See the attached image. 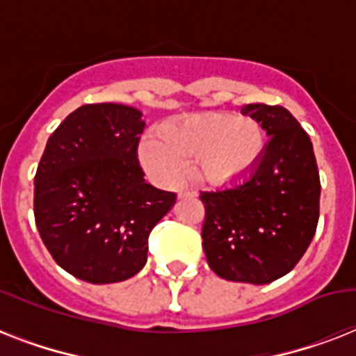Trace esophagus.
<instances>
[{
    "label": "esophagus",
    "mask_w": 356,
    "mask_h": 356,
    "mask_svg": "<svg viewBox=\"0 0 356 356\" xmlns=\"http://www.w3.org/2000/svg\"><path fill=\"white\" fill-rule=\"evenodd\" d=\"M195 192H192V190H181L179 192V197H194Z\"/></svg>",
    "instance_id": "34e87169"
}]
</instances>
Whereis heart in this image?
<instances>
[{
  "label": "heart",
  "mask_w": 356,
  "mask_h": 356,
  "mask_svg": "<svg viewBox=\"0 0 356 356\" xmlns=\"http://www.w3.org/2000/svg\"><path fill=\"white\" fill-rule=\"evenodd\" d=\"M264 151V131L253 116L197 113L166 120L142 142L140 159L155 181L175 184L192 175L207 184H231L253 172Z\"/></svg>",
  "instance_id": "1"
}]
</instances>
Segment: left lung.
<instances>
[{
  "mask_svg": "<svg viewBox=\"0 0 356 356\" xmlns=\"http://www.w3.org/2000/svg\"><path fill=\"white\" fill-rule=\"evenodd\" d=\"M270 140L243 183L201 192L203 251L225 281L268 284L293 270L320 218V173L310 136L281 105L242 107Z\"/></svg>",
  "mask_w": 356,
  "mask_h": 356,
  "instance_id": "left-lung-1",
  "label": "left lung"
}]
</instances>
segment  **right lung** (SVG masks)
I'll return each mask as SVG.
<instances>
[{"label": "right lung", "instance_id": "obj_1", "mask_svg": "<svg viewBox=\"0 0 356 356\" xmlns=\"http://www.w3.org/2000/svg\"><path fill=\"white\" fill-rule=\"evenodd\" d=\"M142 113L83 105L49 136L35 175V222L63 270L92 284L125 281L147 262L151 229L177 194L145 183Z\"/></svg>", "mask_w": 356, "mask_h": 356}]
</instances>
